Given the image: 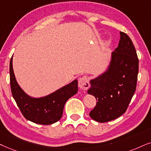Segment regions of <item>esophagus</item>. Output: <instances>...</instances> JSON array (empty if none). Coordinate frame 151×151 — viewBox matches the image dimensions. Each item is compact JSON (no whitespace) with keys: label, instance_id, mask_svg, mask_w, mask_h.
<instances>
[{"label":"esophagus","instance_id":"esophagus-1","mask_svg":"<svg viewBox=\"0 0 151 151\" xmlns=\"http://www.w3.org/2000/svg\"><path fill=\"white\" fill-rule=\"evenodd\" d=\"M78 84H79V87L80 88L83 90V91H86V90L88 89V88L90 87L88 79V78L86 77H85V76L79 78Z\"/></svg>","mask_w":151,"mask_h":151}]
</instances>
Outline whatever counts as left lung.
I'll use <instances>...</instances> for the list:
<instances>
[{
	"mask_svg": "<svg viewBox=\"0 0 151 151\" xmlns=\"http://www.w3.org/2000/svg\"><path fill=\"white\" fill-rule=\"evenodd\" d=\"M118 47L112 52L107 70L91 80L88 93L96 98L89 115L100 123L111 121L126 111L137 87L139 59L131 39L121 32Z\"/></svg>",
	"mask_w": 151,
	"mask_h": 151,
	"instance_id": "8db88e82",
	"label": "left lung"
}]
</instances>
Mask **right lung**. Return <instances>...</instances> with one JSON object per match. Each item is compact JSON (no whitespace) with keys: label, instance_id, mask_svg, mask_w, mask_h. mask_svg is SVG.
<instances>
[{"label":"right lung","instance_id":"add662e5","mask_svg":"<svg viewBox=\"0 0 151 151\" xmlns=\"http://www.w3.org/2000/svg\"><path fill=\"white\" fill-rule=\"evenodd\" d=\"M9 79L12 96L23 116L28 121L40 125H51L59 121L67 100L78 91V81L75 79L43 98H31L17 83L13 71L12 57L9 62Z\"/></svg>","mask_w":151,"mask_h":151}]
</instances>
